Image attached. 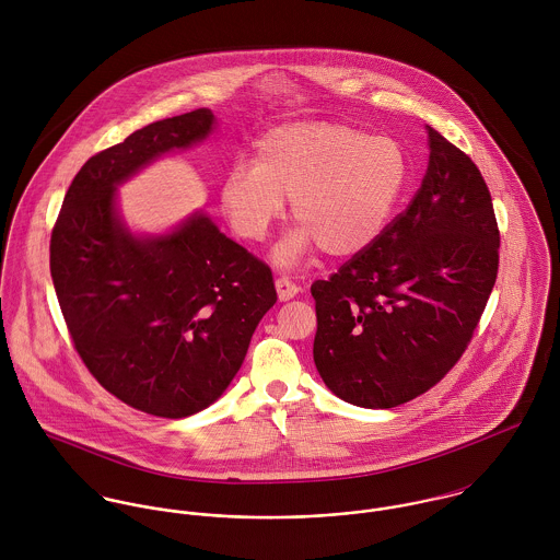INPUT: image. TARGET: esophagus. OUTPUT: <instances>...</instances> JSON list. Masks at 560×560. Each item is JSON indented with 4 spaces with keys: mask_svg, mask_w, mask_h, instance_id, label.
<instances>
[{
    "mask_svg": "<svg viewBox=\"0 0 560 560\" xmlns=\"http://www.w3.org/2000/svg\"><path fill=\"white\" fill-rule=\"evenodd\" d=\"M276 291H278V300L280 302H289V300H293L300 293V287L282 276V278L276 280Z\"/></svg>",
    "mask_w": 560,
    "mask_h": 560,
    "instance_id": "esophagus-1",
    "label": "esophagus"
}]
</instances>
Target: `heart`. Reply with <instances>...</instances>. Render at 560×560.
<instances>
[{"label":"heart","instance_id":"b5f03b06","mask_svg":"<svg viewBox=\"0 0 560 560\" xmlns=\"http://www.w3.org/2000/svg\"><path fill=\"white\" fill-rule=\"evenodd\" d=\"M407 183V158L386 136L327 120L269 129L254 165L235 163L220 187L224 213L241 240L262 241L291 198L300 226L273 258L295 265L320 245L329 256H355L386 229Z\"/></svg>","mask_w":560,"mask_h":560}]
</instances>
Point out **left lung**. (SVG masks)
I'll use <instances>...</instances> for the list:
<instances>
[{
	"label": "left lung",
	"instance_id": "8db88e82",
	"mask_svg": "<svg viewBox=\"0 0 560 560\" xmlns=\"http://www.w3.org/2000/svg\"><path fill=\"white\" fill-rule=\"evenodd\" d=\"M420 189L382 235L311 287L315 364L342 400L388 409L433 388L464 355L498 276L487 183L427 127Z\"/></svg>",
	"mask_w": 560,
	"mask_h": 560
}]
</instances>
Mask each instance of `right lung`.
Listing matches in <instances>:
<instances>
[{
	"mask_svg": "<svg viewBox=\"0 0 560 560\" xmlns=\"http://www.w3.org/2000/svg\"><path fill=\"white\" fill-rule=\"evenodd\" d=\"M211 109L158 120L81 165L51 233V278L73 345L116 399L161 418L209 407L276 304L271 269L196 213L161 237H133L116 187L174 149L205 140Z\"/></svg>",
	"mask_w": 560,
	"mask_h": 560,
	"instance_id": "right-lung-1",
	"label": "right lung"
}]
</instances>
